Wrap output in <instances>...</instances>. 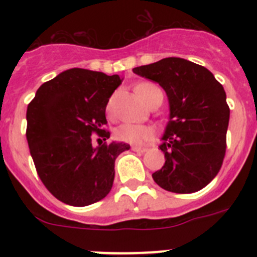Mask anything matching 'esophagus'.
<instances>
[{"label":"esophagus","instance_id":"obj_1","mask_svg":"<svg viewBox=\"0 0 257 257\" xmlns=\"http://www.w3.org/2000/svg\"><path fill=\"white\" fill-rule=\"evenodd\" d=\"M131 149H133L134 152H140V153H144V152L148 151V148H145V147H139V145H134V147H131Z\"/></svg>","mask_w":257,"mask_h":257}]
</instances>
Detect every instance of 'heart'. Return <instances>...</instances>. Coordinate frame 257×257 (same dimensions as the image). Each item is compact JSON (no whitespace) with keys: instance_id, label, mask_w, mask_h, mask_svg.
Masks as SVG:
<instances>
[{"instance_id":"obj_1","label":"heart","mask_w":257,"mask_h":257,"mask_svg":"<svg viewBox=\"0 0 257 257\" xmlns=\"http://www.w3.org/2000/svg\"><path fill=\"white\" fill-rule=\"evenodd\" d=\"M136 92L140 96V99L145 104H148V105L153 100L158 99V97L163 99V94L161 91V88L149 82L140 83V85L136 86ZM114 97L115 95H113L108 101L106 109H108L109 113H112ZM152 136H153V130H152L151 127L144 126V124L123 123L115 130V138L118 140H121V142L124 143H130V144H139V143L145 142V140H149Z\"/></svg>"}]
</instances>
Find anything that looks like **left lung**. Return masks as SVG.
Wrapping results in <instances>:
<instances>
[{
  "label": "left lung",
  "instance_id": "obj_1",
  "mask_svg": "<svg viewBox=\"0 0 257 257\" xmlns=\"http://www.w3.org/2000/svg\"><path fill=\"white\" fill-rule=\"evenodd\" d=\"M160 83L170 103L163 143L165 165L153 180L172 193H194L220 171L226 151L230 109L221 83L207 68L181 58H165L134 68Z\"/></svg>",
  "mask_w": 257,
  "mask_h": 257
}]
</instances>
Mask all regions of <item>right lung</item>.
<instances>
[{"label": "right lung", "instance_id": "1", "mask_svg": "<svg viewBox=\"0 0 257 257\" xmlns=\"http://www.w3.org/2000/svg\"><path fill=\"white\" fill-rule=\"evenodd\" d=\"M122 79L118 74L72 68L50 79L27 109V140L41 181L67 205L83 207L110 192L114 161L126 143L92 147L91 135L109 139L105 108Z\"/></svg>", "mask_w": 257, "mask_h": 257}]
</instances>
